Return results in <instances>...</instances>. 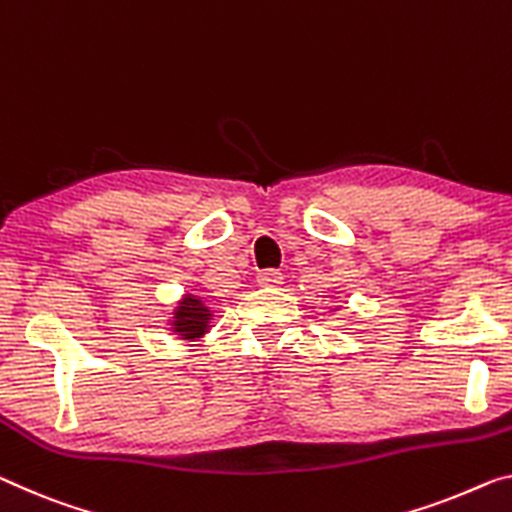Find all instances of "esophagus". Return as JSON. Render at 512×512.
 Returning a JSON list of instances; mask_svg holds the SVG:
<instances>
[{"mask_svg": "<svg viewBox=\"0 0 512 512\" xmlns=\"http://www.w3.org/2000/svg\"><path fill=\"white\" fill-rule=\"evenodd\" d=\"M258 286H281L283 274L279 270H261L256 274Z\"/></svg>", "mask_w": 512, "mask_h": 512, "instance_id": "esophagus-1", "label": "esophagus"}]
</instances>
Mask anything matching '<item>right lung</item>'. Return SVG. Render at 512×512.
I'll list each match as a JSON object with an SVG mask.
<instances>
[{
	"instance_id": "1",
	"label": "right lung",
	"mask_w": 512,
	"mask_h": 512,
	"mask_svg": "<svg viewBox=\"0 0 512 512\" xmlns=\"http://www.w3.org/2000/svg\"><path fill=\"white\" fill-rule=\"evenodd\" d=\"M212 318H215V313L201 295L185 293L171 313L169 329L183 341H196L212 327Z\"/></svg>"
}]
</instances>
